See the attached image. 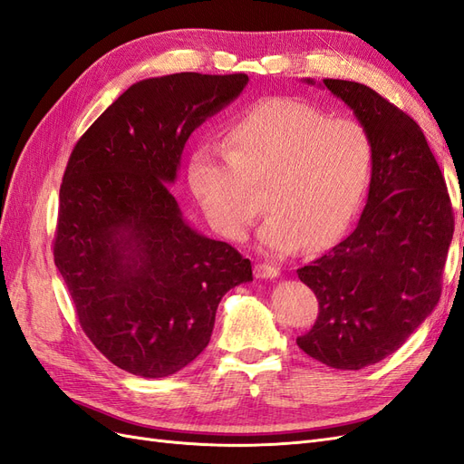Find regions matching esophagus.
I'll return each mask as SVG.
<instances>
[{
    "mask_svg": "<svg viewBox=\"0 0 464 464\" xmlns=\"http://www.w3.org/2000/svg\"><path fill=\"white\" fill-rule=\"evenodd\" d=\"M278 275H280V271L273 265H266V263L256 265V276L257 278H276Z\"/></svg>",
    "mask_w": 464,
    "mask_h": 464,
    "instance_id": "1",
    "label": "esophagus"
}]
</instances>
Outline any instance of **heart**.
Masks as SVG:
<instances>
[{
	"instance_id": "obj_1",
	"label": "heart",
	"mask_w": 464,
	"mask_h": 464,
	"mask_svg": "<svg viewBox=\"0 0 464 464\" xmlns=\"http://www.w3.org/2000/svg\"><path fill=\"white\" fill-rule=\"evenodd\" d=\"M373 143L353 118H327L296 98L273 96L234 116L222 147L201 143L188 164L189 191L220 236L240 240L259 213V244L283 256L321 249L339 237L368 188Z\"/></svg>"
}]
</instances>
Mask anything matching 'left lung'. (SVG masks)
<instances>
[{
  "label": "left lung",
  "mask_w": 464,
  "mask_h": 464,
  "mask_svg": "<svg viewBox=\"0 0 464 464\" xmlns=\"http://www.w3.org/2000/svg\"><path fill=\"white\" fill-rule=\"evenodd\" d=\"M317 87L343 101L368 130L373 164L356 230L298 269L315 292L319 315L296 343L329 368L362 370L399 350L438 305L453 208L412 118L354 81L323 79Z\"/></svg>",
  "instance_id": "1"
}]
</instances>
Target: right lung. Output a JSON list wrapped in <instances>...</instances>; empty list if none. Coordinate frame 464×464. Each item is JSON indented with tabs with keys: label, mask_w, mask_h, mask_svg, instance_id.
I'll use <instances>...</instances> for the list:
<instances>
[{
	"label": "right lung",
	"mask_w": 464,
	"mask_h": 464,
	"mask_svg": "<svg viewBox=\"0 0 464 464\" xmlns=\"http://www.w3.org/2000/svg\"><path fill=\"white\" fill-rule=\"evenodd\" d=\"M247 81L244 73L139 81L69 157L53 261L91 343L133 375L184 370L208 344L224 294L254 280L249 259L191 228L170 191L189 135Z\"/></svg>",
	"instance_id": "1"
}]
</instances>
